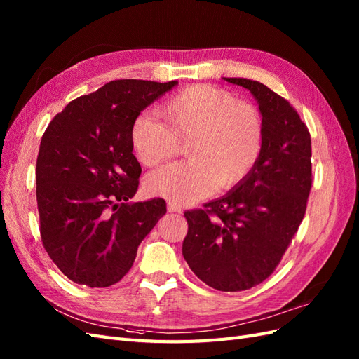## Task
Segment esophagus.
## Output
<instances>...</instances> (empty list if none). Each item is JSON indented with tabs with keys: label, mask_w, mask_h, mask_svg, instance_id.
I'll return each instance as SVG.
<instances>
[{
	"label": "esophagus",
	"mask_w": 359,
	"mask_h": 359,
	"mask_svg": "<svg viewBox=\"0 0 359 359\" xmlns=\"http://www.w3.org/2000/svg\"><path fill=\"white\" fill-rule=\"evenodd\" d=\"M167 209H168V212H177V213L182 212L180 204H177L176 201H168L167 203Z\"/></svg>",
	"instance_id": "obj_1"
}]
</instances>
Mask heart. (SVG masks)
<instances>
[{
  "label": "heart",
  "instance_id": "heart-1",
  "mask_svg": "<svg viewBox=\"0 0 359 359\" xmlns=\"http://www.w3.org/2000/svg\"><path fill=\"white\" fill-rule=\"evenodd\" d=\"M162 118L140 114L130 129L132 146L141 163L155 167L188 142V162L168 163L150 172L147 189L170 201L194 203L215 189L236 187L257 162L263 147V121L248 102L227 90L196 84L168 97Z\"/></svg>",
  "mask_w": 359,
  "mask_h": 359
}]
</instances>
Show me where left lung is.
Listing matches in <instances>:
<instances>
[{
	"label": "left lung",
	"instance_id": "1",
	"mask_svg": "<svg viewBox=\"0 0 359 359\" xmlns=\"http://www.w3.org/2000/svg\"><path fill=\"white\" fill-rule=\"evenodd\" d=\"M259 102L263 147L254 168L227 196L187 210L182 252L191 271L221 292L248 290L281 262L306 210L311 138L289 100L259 81L224 78Z\"/></svg>",
	"mask_w": 359,
	"mask_h": 359
}]
</instances>
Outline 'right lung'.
<instances>
[{
    "mask_svg": "<svg viewBox=\"0 0 359 359\" xmlns=\"http://www.w3.org/2000/svg\"><path fill=\"white\" fill-rule=\"evenodd\" d=\"M176 84L111 81L72 100L48 125L36 163L40 238L70 281L87 287L118 283L165 215L162 198L129 201L141 176L130 129L142 109Z\"/></svg>",
    "mask_w": 359,
    "mask_h": 359,
    "instance_id": "right-lung-1",
    "label": "right lung"
}]
</instances>
